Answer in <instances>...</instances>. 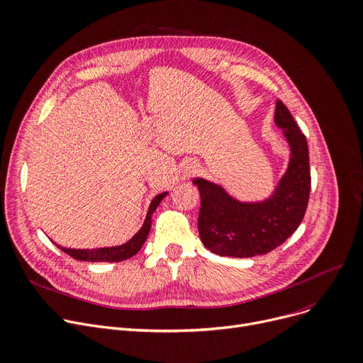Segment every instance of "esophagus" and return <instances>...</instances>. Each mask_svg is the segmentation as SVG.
Returning a JSON list of instances; mask_svg holds the SVG:
<instances>
[{
  "mask_svg": "<svg viewBox=\"0 0 363 363\" xmlns=\"http://www.w3.org/2000/svg\"><path fill=\"white\" fill-rule=\"evenodd\" d=\"M197 171H199V166H197L196 163H191V164H188V166L185 167V175L189 177V175H192V174H196Z\"/></svg>",
  "mask_w": 363,
  "mask_h": 363,
  "instance_id": "34e87169",
  "label": "esophagus"
}]
</instances>
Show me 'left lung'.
<instances>
[{
  "label": "left lung",
  "mask_w": 363,
  "mask_h": 363,
  "mask_svg": "<svg viewBox=\"0 0 363 363\" xmlns=\"http://www.w3.org/2000/svg\"><path fill=\"white\" fill-rule=\"evenodd\" d=\"M274 123L291 146V160L270 199L240 203L220 185L203 178L192 179L201 196V242L217 255L248 258L267 254L281 245L303 219L311 191L306 137L281 101L276 102Z\"/></svg>",
  "instance_id": "8db88e82"
}]
</instances>
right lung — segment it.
Here are the masks:
<instances>
[{
	"mask_svg": "<svg viewBox=\"0 0 363 363\" xmlns=\"http://www.w3.org/2000/svg\"><path fill=\"white\" fill-rule=\"evenodd\" d=\"M166 194H167V192H162V194H159L153 199V201L150 203L147 216H146V220H144L141 229L124 245L109 247V248H98V250H69V248H62L57 244L55 245L61 251L68 254L69 257H72L74 259H80V261H90V262H102V261H105V262H119V261H124V259L135 255L141 250L143 244L146 242L147 235L150 232V226H152V214L157 208L160 201L166 197Z\"/></svg>",
	"mask_w": 363,
	"mask_h": 363,
	"instance_id": "right-lung-1",
	"label": "right lung"
}]
</instances>
